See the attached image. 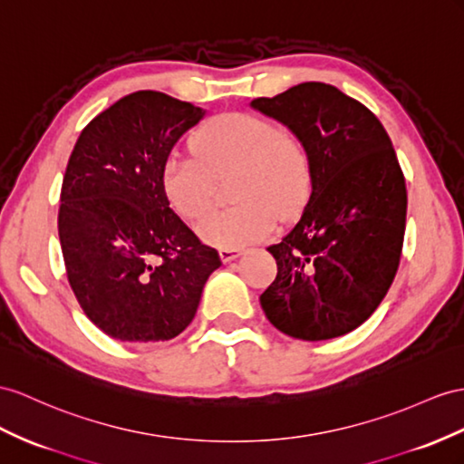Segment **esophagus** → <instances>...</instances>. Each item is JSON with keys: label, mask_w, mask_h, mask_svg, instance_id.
Here are the masks:
<instances>
[{"label": "esophagus", "mask_w": 464, "mask_h": 464, "mask_svg": "<svg viewBox=\"0 0 464 464\" xmlns=\"http://www.w3.org/2000/svg\"><path fill=\"white\" fill-rule=\"evenodd\" d=\"M241 255H243L241 248H221V251H219V258H221V263H223V265L231 263V260L239 258Z\"/></svg>", "instance_id": "esophagus-1"}]
</instances>
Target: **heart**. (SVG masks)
I'll list each match as a JSON object with an SVG mask.
<instances>
[{
    "mask_svg": "<svg viewBox=\"0 0 464 464\" xmlns=\"http://www.w3.org/2000/svg\"><path fill=\"white\" fill-rule=\"evenodd\" d=\"M198 152L172 150L162 164V188L186 219L209 208L216 176L241 169L239 198L246 204L213 209L196 225L201 241L216 248H241L275 231L279 209L290 216L310 192V157L304 142L255 113L211 119L194 139ZM276 206L272 207L271 204Z\"/></svg>",
    "mask_w": 464,
    "mask_h": 464,
    "instance_id": "1",
    "label": "heart"
}]
</instances>
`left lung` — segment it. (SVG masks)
Returning a JSON list of instances; mask_svg holds the SVG:
<instances>
[{"instance_id":"left-lung-1","label":"left lung","mask_w":464,"mask_h":464,"mask_svg":"<svg viewBox=\"0 0 464 464\" xmlns=\"http://www.w3.org/2000/svg\"><path fill=\"white\" fill-rule=\"evenodd\" d=\"M251 108L304 142L312 182L300 221L268 246L278 275L260 305L294 339L345 335L374 314L400 265L408 194L394 147L371 110L322 82Z\"/></svg>"}]
</instances>
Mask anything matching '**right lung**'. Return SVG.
<instances>
[{
    "instance_id": "1",
    "label": "right lung",
    "mask_w": 464,
    "mask_h": 464,
    "mask_svg": "<svg viewBox=\"0 0 464 464\" xmlns=\"http://www.w3.org/2000/svg\"><path fill=\"white\" fill-rule=\"evenodd\" d=\"M206 110L140 90L82 130L58 211L68 282L90 322L127 343L169 341L192 324L221 266L170 209L162 164Z\"/></svg>"
}]
</instances>
